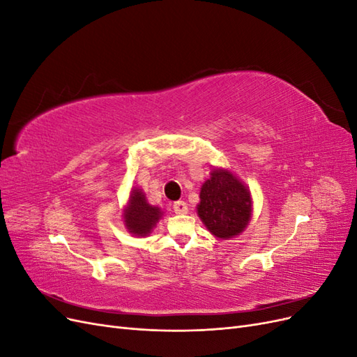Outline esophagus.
<instances>
[{
  "label": "esophagus",
  "mask_w": 357,
  "mask_h": 357,
  "mask_svg": "<svg viewBox=\"0 0 357 357\" xmlns=\"http://www.w3.org/2000/svg\"><path fill=\"white\" fill-rule=\"evenodd\" d=\"M174 211L177 213V214H186L188 211H189V208H188V204L185 202V201H177L176 204H174Z\"/></svg>",
  "instance_id": "34e87169"
}]
</instances>
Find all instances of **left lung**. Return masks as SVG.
<instances>
[{
    "mask_svg": "<svg viewBox=\"0 0 357 357\" xmlns=\"http://www.w3.org/2000/svg\"><path fill=\"white\" fill-rule=\"evenodd\" d=\"M197 213L215 238H235L252 220L250 190L231 169L214 167L210 171V178L201 186Z\"/></svg>",
    "mask_w": 357,
    "mask_h": 357,
    "instance_id": "obj_1",
    "label": "left lung"
}]
</instances>
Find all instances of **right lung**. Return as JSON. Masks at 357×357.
<instances>
[{"label": "right lung", "mask_w": 357, "mask_h": 357, "mask_svg": "<svg viewBox=\"0 0 357 357\" xmlns=\"http://www.w3.org/2000/svg\"><path fill=\"white\" fill-rule=\"evenodd\" d=\"M162 214L164 211L158 205L149 204L143 189L132 188L123 207L122 220L129 234L134 236H149L162 219Z\"/></svg>", "instance_id": "obj_1"}]
</instances>
